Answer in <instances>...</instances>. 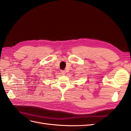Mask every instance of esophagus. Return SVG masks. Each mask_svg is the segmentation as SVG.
<instances>
[{"label":"esophagus","instance_id":"34e87169","mask_svg":"<svg viewBox=\"0 0 131 131\" xmlns=\"http://www.w3.org/2000/svg\"><path fill=\"white\" fill-rule=\"evenodd\" d=\"M61 73H62V74H64L66 73V70H61Z\"/></svg>","mask_w":131,"mask_h":131}]
</instances>
